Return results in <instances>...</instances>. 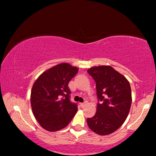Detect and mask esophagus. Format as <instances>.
<instances>
[{"label":"esophagus","instance_id":"esophagus-1","mask_svg":"<svg viewBox=\"0 0 156 156\" xmlns=\"http://www.w3.org/2000/svg\"><path fill=\"white\" fill-rule=\"evenodd\" d=\"M85 104H86L85 102H80V107H82V108H84V107L85 106Z\"/></svg>","mask_w":156,"mask_h":156}]
</instances>
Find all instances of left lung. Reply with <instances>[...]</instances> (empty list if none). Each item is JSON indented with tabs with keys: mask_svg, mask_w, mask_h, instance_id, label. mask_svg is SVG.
Returning <instances> with one entry per match:
<instances>
[{
	"mask_svg": "<svg viewBox=\"0 0 156 156\" xmlns=\"http://www.w3.org/2000/svg\"><path fill=\"white\" fill-rule=\"evenodd\" d=\"M96 82L97 112L87 122L100 135L114 133L126 120L132 103L130 83L110 66H94L87 70Z\"/></svg>",
	"mask_w": 156,
	"mask_h": 156,
	"instance_id": "left-lung-1",
	"label": "left lung"
}]
</instances>
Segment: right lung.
Masks as SVG:
<instances>
[{
	"instance_id": "obj_1",
	"label": "right lung",
	"mask_w": 156,
	"mask_h": 156,
	"mask_svg": "<svg viewBox=\"0 0 156 156\" xmlns=\"http://www.w3.org/2000/svg\"><path fill=\"white\" fill-rule=\"evenodd\" d=\"M78 69L62 63L45 71L35 81L31 105L36 120L45 130L55 132L66 127L77 112V105L70 101V80Z\"/></svg>"
}]
</instances>
